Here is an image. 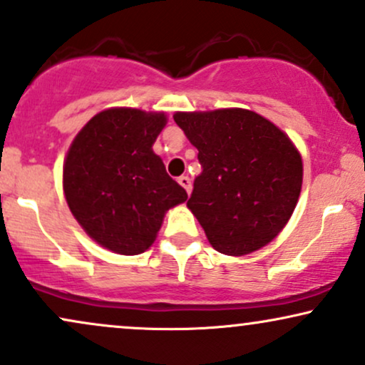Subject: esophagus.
<instances>
[{
	"instance_id": "esophagus-1",
	"label": "esophagus",
	"mask_w": 365,
	"mask_h": 365,
	"mask_svg": "<svg viewBox=\"0 0 365 365\" xmlns=\"http://www.w3.org/2000/svg\"><path fill=\"white\" fill-rule=\"evenodd\" d=\"M178 183H180V185H182L183 188H185L187 194H190V192H192V182H190V178H188V177H180V178H178Z\"/></svg>"
}]
</instances>
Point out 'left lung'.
<instances>
[{"instance_id": "1", "label": "left lung", "mask_w": 365, "mask_h": 365, "mask_svg": "<svg viewBox=\"0 0 365 365\" xmlns=\"http://www.w3.org/2000/svg\"><path fill=\"white\" fill-rule=\"evenodd\" d=\"M199 151L202 173L187 207L214 250L243 257L269 245L291 219L302 158L289 135L247 108L175 112Z\"/></svg>"}]
</instances>
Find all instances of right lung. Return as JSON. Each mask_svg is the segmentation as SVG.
<instances>
[{"instance_id": "obj_1", "label": "right lung", "mask_w": 365, "mask_h": 365, "mask_svg": "<svg viewBox=\"0 0 365 365\" xmlns=\"http://www.w3.org/2000/svg\"><path fill=\"white\" fill-rule=\"evenodd\" d=\"M166 122L165 112L107 108L86 122L64 158L69 210L91 240L113 253L146 252L166 210L187 200L153 151Z\"/></svg>"}]
</instances>
